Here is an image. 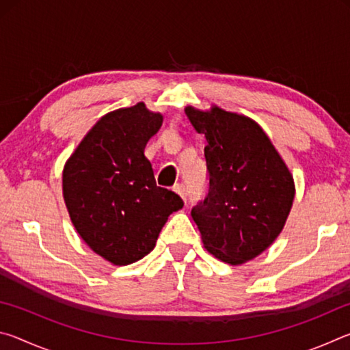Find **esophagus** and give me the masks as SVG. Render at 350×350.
<instances>
[{"label": "esophagus", "instance_id": "obj_1", "mask_svg": "<svg viewBox=\"0 0 350 350\" xmlns=\"http://www.w3.org/2000/svg\"><path fill=\"white\" fill-rule=\"evenodd\" d=\"M174 191L179 194V196L183 199V200H187V188L182 185V183H177V185H174Z\"/></svg>", "mask_w": 350, "mask_h": 350}]
</instances>
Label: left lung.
Masks as SVG:
<instances>
[{
  "label": "left lung",
  "instance_id": "left-lung-1",
  "mask_svg": "<svg viewBox=\"0 0 350 350\" xmlns=\"http://www.w3.org/2000/svg\"><path fill=\"white\" fill-rule=\"evenodd\" d=\"M196 133L204 134L208 196L191 216L204 247L230 265L252 260L282 232L295 199V180L286 162L253 118L187 106Z\"/></svg>",
  "mask_w": 350,
  "mask_h": 350
}]
</instances>
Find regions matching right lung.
Here are the masks:
<instances>
[{
	"instance_id": "obj_1",
	"label": "right lung",
	"mask_w": 350,
	"mask_h": 350,
	"mask_svg": "<svg viewBox=\"0 0 350 350\" xmlns=\"http://www.w3.org/2000/svg\"><path fill=\"white\" fill-rule=\"evenodd\" d=\"M163 116L144 102L105 114L63 168L70 222L94 253L114 265L146 256L182 199L156 185L145 146Z\"/></svg>"
}]
</instances>
